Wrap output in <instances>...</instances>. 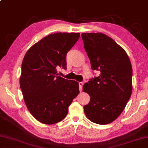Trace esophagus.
I'll return each instance as SVG.
<instances>
[{
	"mask_svg": "<svg viewBox=\"0 0 148 148\" xmlns=\"http://www.w3.org/2000/svg\"><path fill=\"white\" fill-rule=\"evenodd\" d=\"M84 85V83L82 82H79V89H80V91L81 92L82 90V86Z\"/></svg>",
	"mask_w": 148,
	"mask_h": 148,
	"instance_id": "esophagus-1",
	"label": "esophagus"
}]
</instances>
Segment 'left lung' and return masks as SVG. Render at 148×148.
<instances>
[{"label":"left lung","instance_id":"left-lung-1","mask_svg":"<svg viewBox=\"0 0 148 148\" xmlns=\"http://www.w3.org/2000/svg\"><path fill=\"white\" fill-rule=\"evenodd\" d=\"M82 38L92 69L100 72L83 86L90 97L84 111L92 122L108 124L122 114L131 97V62L124 49L103 33H82Z\"/></svg>","mask_w":148,"mask_h":148}]
</instances>
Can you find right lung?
<instances>
[{
	"label": "right lung",
	"instance_id": "1",
	"mask_svg": "<svg viewBox=\"0 0 148 148\" xmlns=\"http://www.w3.org/2000/svg\"><path fill=\"white\" fill-rule=\"evenodd\" d=\"M80 33L48 35L26 52L22 63L20 86L26 107L34 118L54 124L66 116L68 107L79 94V84L58 76L57 68H66V54Z\"/></svg>",
	"mask_w": 148,
	"mask_h": 148
}]
</instances>
